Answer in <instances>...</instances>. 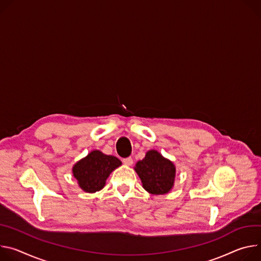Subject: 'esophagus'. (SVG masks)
<instances>
[{
	"label": "esophagus",
	"instance_id": "obj_1",
	"mask_svg": "<svg viewBox=\"0 0 261 261\" xmlns=\"http://www.w3.org/2000/svg\"><path fill=\"white\" fill-rule=\"evenodd\" d=\"M122 162H123L125 165H127V166H132L133 163H134V161H133L132 158H125V159L122 160Z\"/></svg>",
	"mask_w": 261,
	"mask_h": 261
}]
</instances>
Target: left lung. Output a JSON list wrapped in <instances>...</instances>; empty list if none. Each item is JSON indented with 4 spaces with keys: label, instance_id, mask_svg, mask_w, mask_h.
I'll use <instances>...</instances> for the list:
<instances>
[{
    "label": "left lung",
    "instance_id": "8db88e82",
    "mask_svg": "<svg viewBox=\"0 0 261 261\" xmlns=\"http://www.w3.org/2000/svg\"><path fill=\"white\" fill-rule=\"evenodd\" d=\"M143 188L155 195L168 193L174 184L175 167L156 150H149L145 158L136 165Z\"/></svg>",
    "mask_w": 261,
    "mask_h": 261
}]
</instances>
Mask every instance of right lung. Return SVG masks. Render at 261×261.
<instances>
[{
  "label": "right lung",
  "mask_w": 261,
  "mask_h": 261,
  "mask_svg": "<svg viewBox=\"0 0 261 261\" xmlns=\"http://www.w3.org/2000/svg\"><path fill=\"white\" fill-rule=\"evenodd\" d=\"M120 165L121 162L116 156L93 150L73 166L72 172L81 189L95 193L105 187L110 173Z\"/></svg>",
  "instance_id": "1"
}]
</instances>
